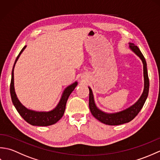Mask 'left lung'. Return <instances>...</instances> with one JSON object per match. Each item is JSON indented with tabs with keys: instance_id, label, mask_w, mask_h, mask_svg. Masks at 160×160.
<instances>
[{
	"instance_id": "8db88e82",
	"label": "left lung",
	"mask_w": 160,
	"mask_h": 160,
	"mask_svg": "<svg viewBox=\"0 0 160 160\" xmlns=\"http://www.w3.org/2000/svg\"><path fill=\"white\" fill-rule=\"evenodd\" d=\"M129 48L131 49L138 56L140 57L143 62L144 67V89L141 97L131 107H128L125 110L120 112H117L115 113H107L104 111H102L98 108L96 104H95L93 95L92 90L90 87L89 89V106L90 111L94 118H96L98 120L102 122V123L107 125H120L124 123H127L131 121L135 118V116L139 113L142 108L143 107L148 97V90H149V79L148 76V71L147 67V62L143 56V54L140 52V49L137 46H135L133 43H129Z\"/></svg>"
}]
</instances>
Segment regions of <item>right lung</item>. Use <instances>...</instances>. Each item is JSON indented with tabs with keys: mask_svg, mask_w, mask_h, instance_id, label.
<instances>
[{
	"mask_svg": "<svg viewBox=\"0 0 160 160\" xmlns=\"http://www.w3.org/2000/svg\"><path fill=\"white\" fill-rule=\"evenodd\" d=\"M25 48L26 46L23 47L22 50L20 51V52L19 53L18 56H17L12 71V79L11 84H10V94H11L12 102L20 116L31 125L40 126V127H47V126L54 124H56L58 121L60 120V119L63 116L64 111H65L67 101L71 92H72L75 88L76 87L78 82H75L72 84H71V85L68 86L66 89H64V92L62 95V97L60 98L59 103L58 104L56 108H53V110L48 112H39L27 108L20 103V102L18 99V98H17L14 89V83H13V69H14L15 64L17 62V60L19 58L20 54L22 53V52Z\"/></svg>",
	"mask_w": 160,
	"mask_h": 160,
	"instance_id": "obj_1",
	"label": "right lung"
}]
</instances>
